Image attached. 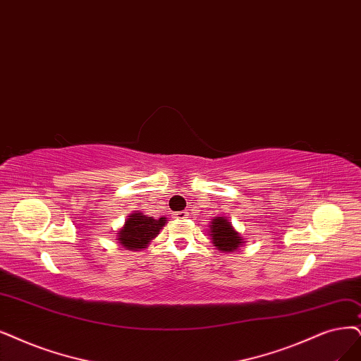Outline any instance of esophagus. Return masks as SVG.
<instances>
[{"instance_id": "esophagus-1", "label": "esophagus", "mask_w": 361, "mask_h": 361, "mask_svg": "<svg viewBox=\"0 0 361 361\" xmlns=\"http://www.w3.org/2000/svg\"><path fill=\"white\" fill-rule=\"evenodd\" d=\"M176 217L177 219H188V211H178V212H176Z\"/></svg>"}]
</instances>
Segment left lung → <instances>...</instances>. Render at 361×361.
Here are the masks:
<instances>
[{
	"label": "left lung",
	"instance_id": "left-lung-1",
	"mask_svg": "<svg viewBox=\"0 0 361 361\" xmlns=\"http://www.w3.org/2000/svg\"><path fill=\"white\" fill-rule=\"evenodd\" d=\"M211 239L214 247L220 251H233L243 245V239L231 226V221L224 217H216L209 226Z\"/></svg>",
	"mask_w": 361,
	"mask_h": 361
}]
</instances>
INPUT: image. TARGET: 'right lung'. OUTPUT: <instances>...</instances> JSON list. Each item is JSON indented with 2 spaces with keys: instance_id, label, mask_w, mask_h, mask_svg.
Returning <instances> with one entry per match:
<instances>
[{
  "instance_id": "obj_1",
  "label": "right lung",
  "mask_w": 361,
  "mask_h": 361,
  "mask_svg": "<svg viewBox=\"0 0 361 361\" xmlns=\"http://www.w3.org/2000/svg\"><path fill=\"white\" fill-rule=\"evenodd\" d=\"M166 223L165 217L154 220L153 217H147L142 212H135L129 216L123 229L118 232L117 241L128 250L145 248L153 238L159 235V231Z\"/></svg>"
}]
</instances>
